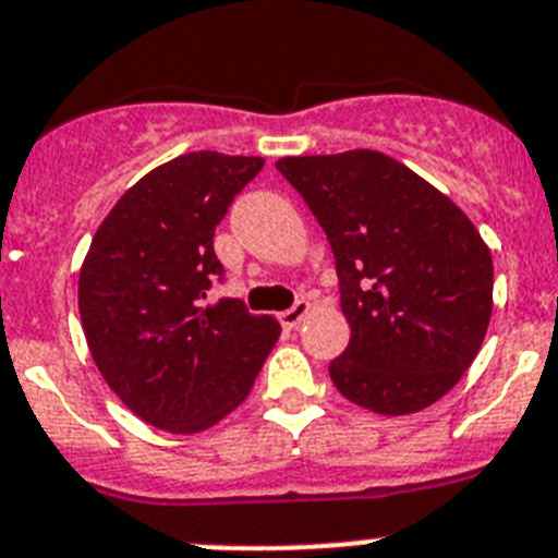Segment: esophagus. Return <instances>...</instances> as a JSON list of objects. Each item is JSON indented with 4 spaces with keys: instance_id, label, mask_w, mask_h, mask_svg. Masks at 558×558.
Listing matches in <instances>:
<instances>
[{
    "instance_id": "1",
    "label": "esophagus",
    "mask_w": 558,
    "mask_h": 558,
    "mask_svg": "<svg viewBox=\"0 0 558 558\" xmlns=\"http://www.w3.org/2000/svg\"><path fill=\"white\" fill-rule=\"evenodd\" d=\"M311 311V303L308 300H298V303L291 305L289 311H283V314H280V325H283V328H298L300 323H303V316L308 314Z\"/></svg>"
}]
</instances>
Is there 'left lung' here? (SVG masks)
Wrapping results in <instances>:
<instances>
[{
  "label": "left lung",
  "mask_w": 558,
  "mask_h": 558,
  "mask_svg": "<svg viewBox=\"0 0 558 558\" xmlns=\"http://www.w3.org/2000/svg\"><path fill=\"white\" fill-rule=\"evenodd\" d=\"M328 235L350 344L336 389L378 414L445 398L492 316V255L475 225L420 174L375 149L280 158Z\"/></svg>",
  "instance_id": "1"
}]
</instances>
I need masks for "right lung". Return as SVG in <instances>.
<instances>
[{"label":"right lung","mask_w":558,"mask_h":558,"mask_svg":"<svg viewBox=\"0 0 558 558\" xmlns=\"http://www.w3.org/2000/svg\"><path fill=\"white\" fill-rule=\"evenodd\" d=\"M264 158L189 153L144 174L94 235L80 319L99 373L133 414L169 434L219 423L253 389L280 336L235 298L208 303L225 267L214 230Z\"/></svg>","instance_id":"right-lung-1"}]
</instances>
